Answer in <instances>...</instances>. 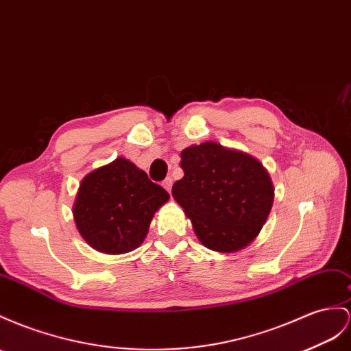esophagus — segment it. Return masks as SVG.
Listing matches in <instances>:
<instances>
[{
	"instance_id": "34e87169",
	"label": "esophagus",
	"mask_w": 351,
	"mask_h": 351,
	"mask_svg": "<svg viewBox=\"0 0 351 351\" xmlns=\"http://www.w3.org/2000/svg\"><path fill=\"white\" fill-rule=\"evenodd\" d=\"M172 184H173V179L170 178V176H167L163 182H161V185H163L166 190L170 193V190H172Z\"/></svg>"
}]
</instances>
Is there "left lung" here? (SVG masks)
I'll list each match as a JSON object with an SVG mask.
<instances>
[{"label":"left lung","instance_id":"left-lung-1","mask_svg":"<svg viewBox=\"0 0 351 351\" xmlns=\"http://www.w3.org/2000/svg\"><path fill=\"white\" fill-rule=\"evenodd\" d=\"M184 178L172 186L202 243L218 252L246 247L265 223L274 200L267 170L245 152L204 142L181 152Z\"/></svg>","mask_w":351,"mask_h":351}]
</instances>
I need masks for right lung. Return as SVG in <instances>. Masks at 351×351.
Masks as SVG:
<instances>
[{
	"instance_id": "1",
	"label": "right lung",
	"mask_w": 351,
	"mask_h": 351,
	"mask_svg": "<svg viewBox=\"0 0 351 351\" xmlns=\"http://www.w3.org/2000/svg\"><path fill=\"white\" fill-rule=\"evenodd\" d=\"M167 200L163 186L119 157L90 172L80 184L74 204L75 226L99 252L125 254L141 246L152 217Z\"/></svg>"
}]
</instances>
